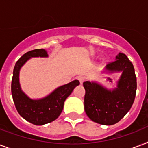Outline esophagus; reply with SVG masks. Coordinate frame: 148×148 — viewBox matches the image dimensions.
<instances>
[{
    "instance_id": "obj_1",
    "label": "esophagus",
    "mask_w": 148,
    "mask_h": 148,
    "mask_svg": "<svg viewBox=\"0 0 148 148\" xmlns=\"http://www.w3.org/2000/svg\"><path fill=\"white\" fill-rule=\"evenodd\" d=\"M78 81H80V83L81 84H83V82L85 81V77L83 76H80L78 77Z\"/></svg>"
}]
</instances>
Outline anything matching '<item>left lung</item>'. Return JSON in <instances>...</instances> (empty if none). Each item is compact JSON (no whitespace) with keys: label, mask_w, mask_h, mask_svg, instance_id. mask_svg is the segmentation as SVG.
Here are the masks:
<instances>
[{"label":"left lung","mask_w":148,"mask_h":148,"mask_svg":"<svg viewBox=\"0 0 148 148\" xmlns=\"http://www.w3.org/2000/svg\"><path fill=\"white\" fill-rule=\"evenodd\" d=\"M121 73L115 88L108 89L95 81H84V110L91 121L103 125L120 121L131 109L137 90V78L132 63L119 53L103 73Z\"/></svg>","instance_id":"left-lung-1"}]
</instances>
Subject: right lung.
I'll return each mask as SVG.
<instances>
[{"label": "right lung", "mask_w": 148, "mask_h": 148, "mask_svg": "<svg viewBox=\"0 0 148 148\" xmlns=\"http://www.w3.org/2000/svg\"><path fill=\"white\" fill-rule=\"evenodd\" d=\"M48 53L45 49L28 51L21 57L15 64L11 82V94L17 112L24 119L35 125L51 123L56 120L62 112L64 103L75 87L80 84L77 80L60 86L46 97L40 99L29 97L22 90L19 81L20 70L31 58H47Z\"/></svg>", "instance_id": "right-lung-1"}]
</instances>
